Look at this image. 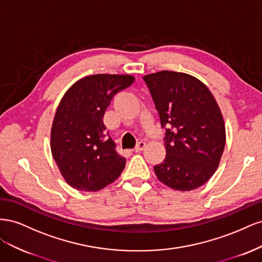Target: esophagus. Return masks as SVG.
<instances>
[{"label":"esophagus","mask_w":262,"mask_h":262,"mask_svg":"<svg viewBox=\"0 0 262 262\" xmlns=\"http://www.w3.org/2000/svg\"><path fill=\"white\" fill-rule=\"evenodd\" d=\"M144 147H145L144 142H140V143H138V145L133 148V152L139 153V152H141V150H143Z\"/></svg>","instance_id":"34e87169"}]
</instances>
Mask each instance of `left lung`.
<instances>
[{
  "instance_id": "8db88e82",
  "label": "left lung",
  "mask_w": 262,
  "mask_h": 262,
  "mask_svg": "<svg viewBox=\"0 0 262 262\" xmlns=\"http://www.w3.org/2000/svg\"><path fill=\"white\" fill-rule=\"evenodd\" d=\"M143 80L166 126V156L154 166L156 177L179 191L201 187L216 171L226 142L215 98L207 85L187 73L163 70Z\"/></svg>"
}]
</instances>
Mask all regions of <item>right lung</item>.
Segmentation results:
<instances>
[{
	"instance_id": "right-lung-1",
	"label": "right lung",
	"mask_w": 262,
	"mask_h": 262,
	"mask_svg": "<svg viewBox=\"0 0 262 262\" xmlns=\"http://www.w3.org/2000/svg\"><path fill=\"white\" fill-rule=\"evenodd\" d=\"M130 74H94L80 78L63 95L50 133L52 157L68 184L98 191L121 175L125 158L105 138V110L117 93L131 86Z\"/></svg>"
}]
</instances>
